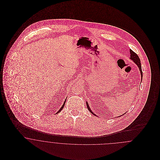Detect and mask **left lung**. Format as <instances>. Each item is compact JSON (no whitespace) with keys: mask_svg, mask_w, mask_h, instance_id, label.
<instances>
[{"mask_svg":"<svg viewBox=\"0 0 160 160\" xmlns=\"http://www.w3.org/2000/svg\"><path fill=\"white\" fill-rule=\"evenodd\" d=\"M129 52H130V59L132 60V61H134V62L138 66V67L140 69V74H141V78H142H142H143V72H142V66H141V63H140V59L139 58V57L138 56L137 54L135 52H134L132 50L130 49L129 50ZM86 105H87V107H88V109L89 110V112L92 113V114H94L95 116H96L95 114H94L93 113V112H92L90 107H89V104L88 103L86 102ZM122 116V115H121Z\"/></svg>","mask_w":160,"mask_h":160,"instance_id":"left-lung-1","label":"left lung"}]
</instances>
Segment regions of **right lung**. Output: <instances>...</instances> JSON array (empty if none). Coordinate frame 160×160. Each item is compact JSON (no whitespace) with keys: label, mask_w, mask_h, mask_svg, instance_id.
<instances>
[{"label":"right lung","mask_w":160,"mask_h":160,"mask_svg":"<svg viewBox=\"0 0 160 160\" xmlns=\"http://www.w3.org/2000/svg\"><path fill=\"white\" fill-rule=\"evenodd\" d=\"M65 102H66V100H65V102H64V103H63V105H62V106L61 107V108H60V109H59V111H58V112H57V113H59V112H61V110H62V109H63V107H64V106H65Z\"/></svg>","instance_id":"right-lung-1"}]
</instances>
